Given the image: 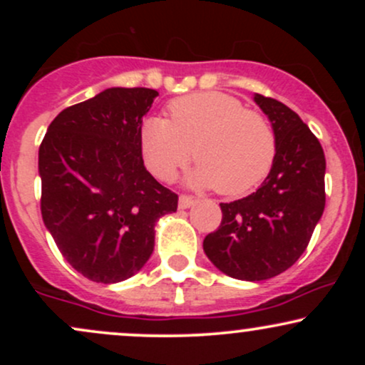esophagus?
<instances>
[{"mask_svg": "<svg viewBox=\"0 0 365 365\" xmlns=\"http://www.w3.org/2000/svg\"><path fill=\"white\" fill-rule=\"evenodd\" d=\"M194 204H195L194 197H190V195H180V200H178L180 209H188V207L194 206Z\"/></svg>", "mask_w": 365, "mask_h": 365, "instance_id": "obj_1", "label": "esophagus"}]
</instances>
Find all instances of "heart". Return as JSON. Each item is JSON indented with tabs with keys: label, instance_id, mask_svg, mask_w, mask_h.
I'll list each match as a JSON object with an SVG mask.
<instances>
[{
	"label": "heart",
	"instance_id": "obj_1",
	"mask_svg": "<svg viewBox=\"0 0 365 365\" xmlns=\"http://www.w3.org/2000/svg\"><path fill=\"white\" fill-rule=\"evenodd\" d=\"M170 120L150 116L139 142L148 168L161 180L175 177L192 158L187 182L237 197L257 187L274 165L276 135L261 113L223 92H195L168 104Z\"/></svg>",
	"mask_w": 365,
	"mask_h": 365
}]
</instances>
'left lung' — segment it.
<instances>
[{"label": "left lung", "instance_id": "1", "mask_svg": "<svg viewBox=\"0 0 365 365\" xmlns=\"http://www.w3.org/2000/svg\"><path fill=\"white\" fill-rule=\"evenodd\" d=\"M254 101L274 130V165L254 194L220 204V228L202 244L221 273L244 282L269 279L293 266L326 202V159L311 128L276 99L254 94Z\"/></svg>", "mask_w": 365, "mask_h": 365}]
</instances>
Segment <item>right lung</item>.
I'll return each instance as SVG.
<instances>
[{"instance_id": "right-lung-1", "label": "right lung", "mask_w": 365, "mask_h": 365, "mask_svg": "<svg viewBox=\"0 0 365 365\" xmlns=\"http://www.w3.org/2000/svg\"><path fill=\"white\" fill-rule=\"evenodd\" d=\"M158 91L110 87L63 110L39 148L41 212L63 257L98 283L139 273L178 195L145 170L139 132Z\"/></svg>"}]
</instances>
